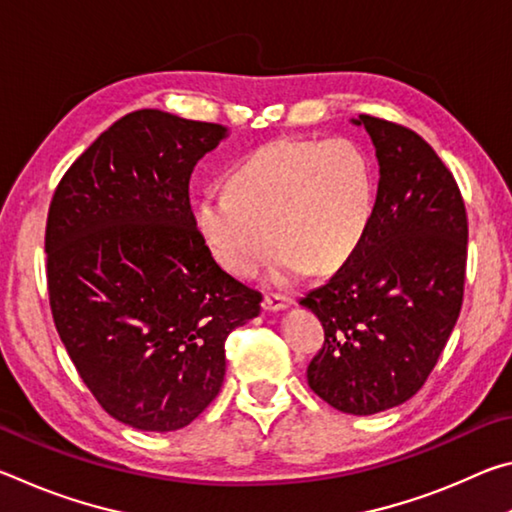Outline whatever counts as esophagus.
I'll return each mask as SVG.
<instances>
[{
	"mask_svg": "<svg viewBox=\"0 0 512 512\" xmlns=\"http://www.w3.org/2000/svg\"><path fill=\"white\" fill-rule=\"evenodd\" d=\"M289 302L291 300L287 296H282V293H266L264 309L266 311H282V309L289 307Z\"/></svg>",
	"mask_w": 512,
	"mask_h": 512,
	"instance_id": "obj_1",
	"label": "esophagus"
}]
</instances>
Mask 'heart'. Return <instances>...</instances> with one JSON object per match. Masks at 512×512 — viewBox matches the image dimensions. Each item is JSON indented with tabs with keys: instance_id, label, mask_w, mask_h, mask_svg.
I'll list each match as a JSON object with an SVG mask.
<instances>
[{
	"instance_id": "heart-1",
	"label": "heart",
	"mask_w": 512,
	"mask_h": 512,
	"mask_svg": "<svg viewBox=\"0 0 512 512\" xmlns=\"http://www.w3.org/2000/svg\"><path fill=\"white\" fill-rule=\"evenodd\" d=\"M377 201L368 151L348 137L268 142L228 176V192L201 198L196 225L225 271L255 277L284 246L273 277L329 273L357 253ZM276 232L273 233L272 230Z\"/></svg>"
}]
</instances>
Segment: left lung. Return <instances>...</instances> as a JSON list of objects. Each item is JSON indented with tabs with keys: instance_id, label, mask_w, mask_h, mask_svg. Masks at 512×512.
<instances>
[{
	"instance_id": "8db88e82",
	"label": "left lung",
	"mask_w": 512,
	"mask_h": 512,
	"mask_svg": "<svg viewBox=\"0 0 512 512\" xmlns=\"http://www.w3.org/2000/svg\"><path fill=\"white\" fill-rule=\"evenodd\" d=\"M375 144L372 223L348 262L300 300L325 329L309 388L336 411L372 415L420 391L461 314L467 214L452 171L418 133L359 115Z\"/></svg>"
}]
</instances>
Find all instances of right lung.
I'll list each match as a JSON object with an SVG mask.
<instances>
[{"mask_svg": "<svg viewBox=\"0 0 512 512\" xmlns=\"http://www.w3.org/2000/svg\"><path fill=\"white\" fill-rule=\"evenodd\" d=\"M221 124L135 110L65 171L45 230L51 316L112 418L176 431L221 391L225 339L262 293L214 262L189 205Z\"/></svg>", "mask_w": 512, "mask_h": 512, "instance_id": "add662e5", "label": "right lung"}]
</instances>
